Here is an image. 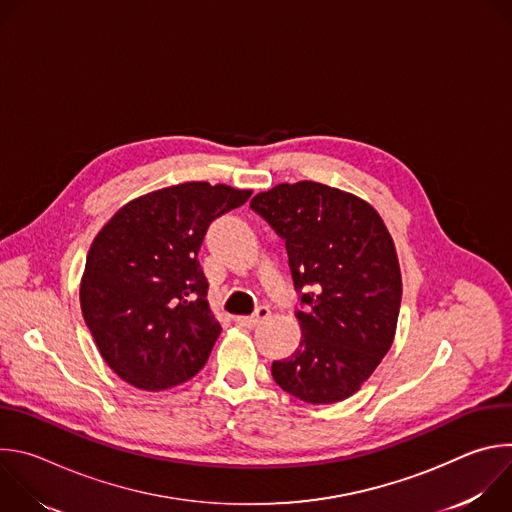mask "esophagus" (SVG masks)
Returning a JSON list of instances; mask_svg holds the SVG:
<instances>
[{
  "label": "esophagus",
  "mask_w": 512,
  "mask_h": 512,
  "mask_svg": "<svg viewBox=\"0 0 512 512\" xmlns=\"http://www.w3.org/2000/svg\"><path fill=\"white\" fill-rule=\"evenodd\" d=\"M269 314H271L269 306H259V308L255 310V314H251V316H237L235 320H237V324H241V326L253 328V326H257L259 322L267 320V318H269Z\"/></svg>",
  "instance_id": "obj_1"
}]
</instances>
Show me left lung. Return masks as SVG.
<instances>
[{
	"label": "left lung",
	"instance_id": "1",
	"mask_svg": "<svg viewBox=\"0 0 512 512\" xmlns=\"http://www.w3.org/2000/svg\"><path fill=\"white\" fill-rule=\"evenodd\" d=\"M251 208L285 241L300 294V346L273 360L271 375L300 401H342L393 344L401 308L393 239L371 204L318 182L279 184Z\"/></svg>",
	"mask_w": 512,
	"mask_h": 512
}]
</instances>
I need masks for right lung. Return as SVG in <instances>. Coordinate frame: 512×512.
I'll list each match as a JSON object with an SVG mask.
<instances>
[{"label": "right lung", "instance_id": "add662e5", "mask_svg": "<svg viewBox=\"0 0 512 512\" xmlns=\"http://www.w3.org/2000/svg\"><path fill=\"white\" fill-rule=\"evenodd\" d=\"M251 190L186 182L125 204L95 237L81 308L97 348L129 385L164 391L192 379L221 334L198 261L214 218Z\"/></svg>", "mask_w": 512, "mask_h": 512}]
</instances>
